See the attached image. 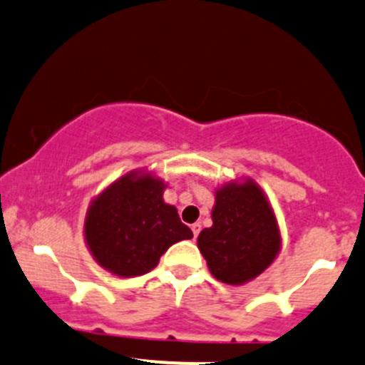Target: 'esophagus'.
Masks as SVG:
<instances>
[{
	"label": "esophagus",
	"mask_w": 365,
	"mask_h": 365,
	"mask_svg": "<svg viewBox=\"0 0 365 365\" xmlns=\"http://www.w3.org/2000/svg\"><path fill=\"white\" fill-rule=\"evenodd\" d=\"M192 232H194V237L199 236V232H201V224H192Z\"/></svg>",
	"instance_id": "34e87169"
}]
</instances>
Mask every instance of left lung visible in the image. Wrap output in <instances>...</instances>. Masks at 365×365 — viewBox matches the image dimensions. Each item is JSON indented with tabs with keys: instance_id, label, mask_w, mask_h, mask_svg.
<instances>
[{
	"instance_id": "8db88e82",
	"label": "left lung",
	"mask_w": 365,
	"mask_h": 365,
	"mask_svg": "<svg viewBox=\"0 0 365 365\" xmlns=\"http://www.w3.org/2000/svg\"><path fill=\"white\" fill-rule=\"evenodd\" d=\"M212 218L213 225L202 229L197 247L215 278L241 285L273 262L279 250L278 225L266 195L255 183L222 187Z\"/></svg>"
}]
</instances>
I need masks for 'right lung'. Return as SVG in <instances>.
I'll list each match as a JSON object with an SVG mask.
<instances>
[{"label": "right lung", "instance_id": "obj_1", "mask_svg": "<svg viewBox=\"0 0 365 365\" xmlns=\"http://www.w3.org/2000/svg\"><path fill=\"white\" fill-rule=\"evenodd\" d=\"M163 190L159 178L131 173L91 205L86 241L110 273L124 278L148 273L171 245L194 236L175 206L163 201Z\"/></svg>", "mask_w": 365, "mask_h": 365}]
</instances>
